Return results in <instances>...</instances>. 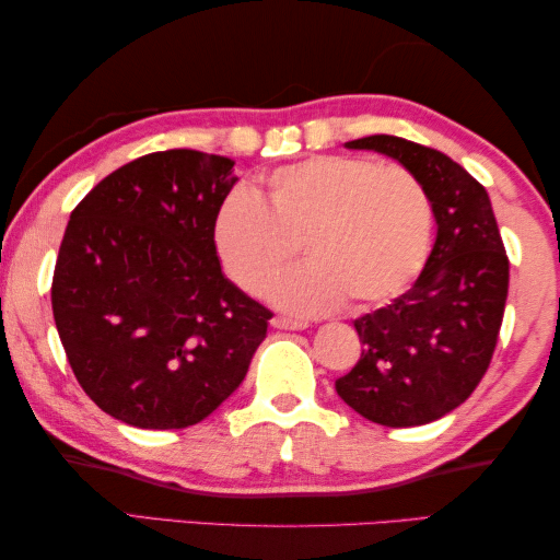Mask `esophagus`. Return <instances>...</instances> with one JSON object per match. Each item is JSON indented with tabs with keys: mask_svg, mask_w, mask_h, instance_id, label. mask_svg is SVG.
Returning a JSON list of instances; mask_svg holds the SVG:
<instances>
[{
	"mask_svg": "<svg viewBox=\"0 0 560 560\" xmlns=\"http://www.w3.org/2000/svg\"><path fill=\"white\" fill-rule=\"evenodd\" d=\"M272 327L275 329H305L307 323H302V319H292V317H272Z\"/></svg>",
	"mask_w": 560,
	"mask_h": 560,
	"instance_id": "34e87169",
	"label": "esophagus"
}]
</instances>
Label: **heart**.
<instances>
[{"mask_svg":"<svg viewBox=\"0 0 560 560\" xmlns=\"http://www.w3.org/2000/svg\"><path fill=\"white\" fill-rule=\"evenodd\" d=\"M429 235L432 203L415 173L350 155H310L275 168L260 196L228 194L213 223L220 265L250 295L272 288L300 245L307 265L272 290L292 313L397 298L424 265Z\"/></svg>","mask_w":560,"mask_h":560,"instance_id":"heart-1","label":"heart"}]
</instances>
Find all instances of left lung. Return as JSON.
<instances>
[{
	"mask_svg": "<svg viewBox=\"0 0 560 560\" xmlns=\"http://www.w3.org/2000/svg\"><path fill=\"white\" fill-rule=\"evenodd\" d=\"M415 173L436 218L424 270L392 305L354 319L362 354L335 389L382 427H419L471 397L487 374L509 295V258L487 188L446 153L399 136L345 143Z\"/></svg>",
	"mask_w": 560,
	"mask_h": 560,
	"instance_id": "left-lung-1",
	"label": "left lung"
}]
</instances>
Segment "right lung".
I'll list each match as a JSON object with an SVG mask.
<instances>
[{"instance_id": "obj_1", "label": "right lung", "mask_w": 560, "mask_h": 560, "mask_svg": "<svg viewBox=\"0 0 560 560\" xmlns=\"http://www.w3.org/2000/svg\"><path fill=\"white\" fill-rule=\"evenodd\" d=\"M171 149L106 176L71 210L51 310L91 401L139 429H186L241 387L272 313L220 270L213 223L237 176Z\"/></svg>"}]
</instances>
